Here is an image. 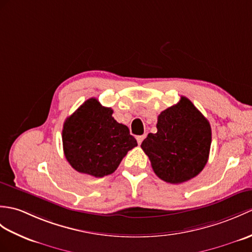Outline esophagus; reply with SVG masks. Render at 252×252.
<instances>
[{
    "instance_id": "obj_1",
    "label": "esophagus",
    "mask_w": 252,
    "mask_h": 252,
    "mask_svg": "<svg viewBox=\"0 0 252 252\" xmlns=\"http://www.w3.org/2000/svg\"><path fill=\"white\" fill-rule=\"evenodd\" d=\"M144 138H145V135H140V136H137V137H136V140H137L138 145L142 144V142H143V139H144Z\"/></svg>"
}]
</instances>
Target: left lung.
Returning <instances> with one entry per match:
<instances>
[{"instance_id":"left-lung-1","label":"left lung","mask_w":252,"mask_h":252,"mask_svg":"<svg viewBox=\"0 0 252 252\" xmlns=\"http://www.w3.org/2000/svg\"><path fill=\"white\" fill-rule=\"evenodd\" d=\"M157 133H149L140 147L154 172L169 184H181L202 172L208 161L212 128L189 98L158 116Z\"/></svg>"}]
</instances>
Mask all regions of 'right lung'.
I'll return each instance as SVG.
<instances>
[{
	"instance_id": "add662e5",
	"label": "right lung",
	"mask_w": 252,
	"mask_h": 252,
	"mask_svg": "<svg viewBox=\"0 0 252 252\" xmlns=\"http://www.w3.org/2000/svg\"><path fill=\"white\" fill-rule=\"evenodd\" d=\"M113 109L92 97L67 117L62 142L66 160L76 171L104 177L114 173L136 139L125 125L113 118Z\"/></svg>"
}]
</instances>
